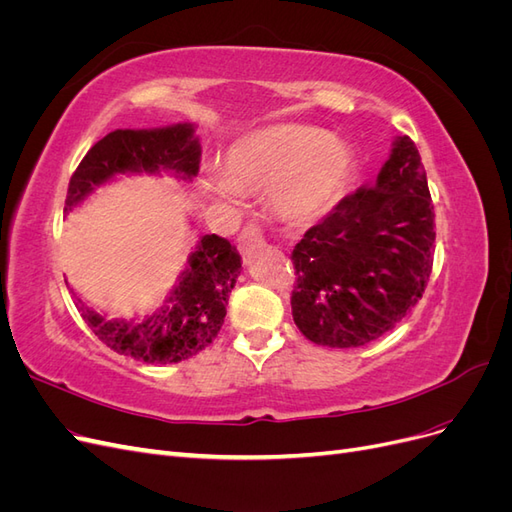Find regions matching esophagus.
I'll list each match as a JSON object with an SVG mask.
<instances>
[{"label":"esophagus","mask_w":512,"mask_h":512,"mask_svg":"<svg viewBox=\"0 0 512 512\" xmlns=\"http://www.w3.org/2000/svg\"><path fill=\"white\" fill-rule=\"evenodd\" d=\"M262 243H265V237H262V232H260V228H258V226H254V224H247V226L241 230V235H239V245H241V250H243V252L252 250V247L262 245Z\"/></svg>","instance_id":"34e87169"}]
</instances>
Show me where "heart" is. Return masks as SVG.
<instances>
[{
	"label": "heart",
	"mask_w": 512,
	"mask_h": 512,
	"mask_svg": "<svg viewBox=\"0 0 512 512\" xmlns=\"http://www.w3.org/2000/svg\"><path fill=\"white\" fill-rule=\"evenodd\" d=\"M352 170V151L329 132L275 126L232 147L228 175H211L209 190L226 203L239 200L243 190H273L271 203L282 220L309 224L342 200Z\"/></svg>",
	"instance_id": "obj_1"
}]
</instances>
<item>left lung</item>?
<instances>
[{
	"instance_id": "8db88e82",
	"label": "left lung",
	"mask_w": 512,
	"mask_h": 512,
	"mask_svg": "<svg viewBox=\"0 0 512 512\" xmlns=\"http://www.w3.org/2000/svg\"><path fill=\"white\" fill-rule=\"evenodd\" d=\"M433 218L418 149L397 136L376 183L339 200L294 245L292 318L309 342L365 346L404 320L431 275Z\"/></svg>"
}]
</instances>
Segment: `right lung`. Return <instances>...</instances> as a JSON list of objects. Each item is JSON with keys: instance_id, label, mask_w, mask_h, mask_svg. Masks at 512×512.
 Segmentation results:
<instances>
[{"instance_id": "1", "label": "right lung", "mask_w": 512, "mask_h": 512, "mask_svg": "<svg viewBox=\"0 0 512 512\" xmlns=\"http://www.w3.org/2000/svg\"><path fill=\"white\" fill-rule=\"evenodd\" d=\"M200 143L192 123L153 130H115L87 151L68 185L64 213L111 181L126 173H173L192 179L198 173ZM241 273L235 245L218 235L200 237L188 258V269L168 294L164 305L143 320H104L81 299L76 307L111 350L143 363H179L198 354L218 337L228 305V294Z\"/></svg>"}]
</instances>
